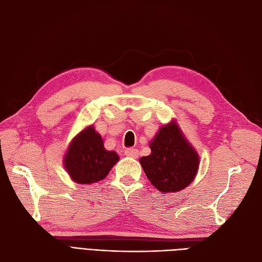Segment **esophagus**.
Here are the masks:
<instances>
[{
    "mask_svg": "<svg viewBox=\"0 0 262 262\" xmlns=\"http://www.w3.org/2000/svg\"><path fill=\"white\" fill-rule=\"evenodd\" d=\"M124 154L131 158H137L139 155V150L134 147H129L124 150Z\"/></svg>",
    "mask_w": 262,
    "mask_h": 262,
    "instance_id": "34e87169",
    "label": "esophagus"
}]
</instances>
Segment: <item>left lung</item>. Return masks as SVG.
Wrapping results in <instances>:
<instances>
[{
	"instance_id": "1",
	"label": "left lung",
	"mask_w": 262,
	"mask_h": 262,
	"mask_svg": "<svg viewBox=\"0 0 262 262\" xmlns=\"http://www.w3.org/2000/svg\"><path fill=\"white\" fill-rule=\"evenodd\" d=\"M150 154L140 158L147 179L162 192H177L193 181L200 157L172 120L149 142Z\"/></svg>"
}]
</instances>
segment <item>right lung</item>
I'll list each match as a JSON object with an SVG mask.
<instances>
[{
	"label": "right lung",
	"instance_id": "add662e5",
	"mask_svg": "<svg viewBox=\"0 0 262 262\" xmlns=\"http://www.w3.org/2000/svg\"><path fill=\"white\" fill-rule=\"evenodd\" d=\"M118 161V154L104 147L100 134L90 125L71 142L63 165L73 181L90 185L105 179Z\"/></svg>",
	"mask_w": 262,
	"mask_h": 262
}]
</instances>
